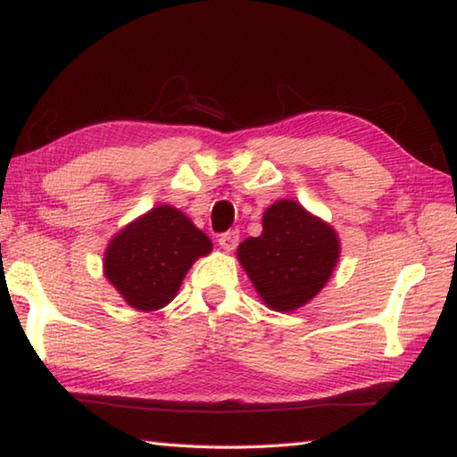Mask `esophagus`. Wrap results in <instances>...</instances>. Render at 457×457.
I'll use <instances>...</instances> for the list:
<instances>
[{
  "mask_svg": "<svg viewBox=\"0 0 457 457\" xmlns=\"http://www.w3.org/2000/svg\"><path fill=\"white\" fill-rule=\"evenodd\" d=\"M237 242H239V231L237 229H229V231H226V234H221V237H220V245L226 252L236 250Z\"/></svg>",
  "mask_w": 457,
  "mask_h": 457,
  "instance_id": "34e87169",
  "label": "esophagus"
}]
</instances>
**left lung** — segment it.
<instances>
[{"instance_id":"1","label":"left lung","mask_w":457,"mask_h":457,"mask_svg":"<svg viewBox=\"0 0 457 457\" xmlns=\"http://www.w3.org/2000/svg\"><path fill=\"white\" fill-rule=\"evenodd\" d=\"M262 223L264 229L258 237L239 244L237 260L272 311H296L332 276L340 256L338 236L290 199L270 205Z\"/></svg>"}]
</instances>
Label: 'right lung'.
I'll return each instance as SVG.
<instances>
[{
	"label": "right lung",
	"mask_w": 457,
	"mask_h": 457,
	"mask_svg": "<svg viewBox=\"0 0 457 457\" xmlns=\"http://www.w3.org/2000/svg\"><path fill=\"white\" fill-rule=\"evenodd\" d=\"M212 252V239L183 212L157 205L111 239L104 276L129 306L157 311L175 298L193 262Z\"/></svg>",
	"instance_id": "1"
}]
</instances>
